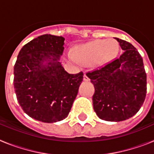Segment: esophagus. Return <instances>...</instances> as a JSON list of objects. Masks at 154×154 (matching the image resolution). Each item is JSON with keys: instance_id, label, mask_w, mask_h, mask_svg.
<instances>
[{"instance_id": "1", "label": "esophagus", "mask_w": 154, "mask_h": 154, "mask_svg": "<svg viewBox=\"0 0 154 154\" xmlns=\"http://www.w3.org/2000/svg\"><path fill=\"white\" fill-rule=\"evenodd\" d=\"M83 79H84V81H85V82H88V81H89V77H87V75H84Z\"/></svg>"}]
</instances>
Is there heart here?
Instances as JSON below:
<instances>
[{
    "label": "heart",
    "instance_id": "1",
    "mask_svg": "<svg viewBox=\"0 0 154 154\" xmlns=\"http://www.w3.org/2000/svg\"><path fill=\"white\" fill-rule=\"evenodd\" d=\"M116 46L112 41L98 40L80 45L75 54L68 53L69 59L75 63H103L113 55Z\"/></svg>",
    "mask_w": 154,
    "mask_h": 154
}]
</instances>
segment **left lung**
<instances>
[{"label":"left lung","mask_w":154,"mask_h":154,"mask_svg":"<svg viewBox=\"0 0 154 154\" xmlns=\"http://www.w3.org/2000/svg\"><path fill=\"white\" fill-rule=\"evenodd\" d=\"M116 40L124 51L119 58L86 72L95 88L94 110L100 119L111 122L133 116L146 94V74L140 54L130 42Z\"/></svg>","instance_id":"8db88e82"}]
</instances>
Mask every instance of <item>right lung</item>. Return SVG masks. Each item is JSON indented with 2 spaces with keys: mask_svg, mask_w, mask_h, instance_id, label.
<instances>
[{
  "mask_svg": "<svg viewBox=\"0 0 154 154\" xmlns=\"http://www.w3.org/2000/svg\"><path fill=\"white\" fill-rule=\"evenodd\" d=\"M62 36L43 35L19 51L14 67L17 102L30 117L43 123L66 118L83 80V72L69 74L58 62L64 51ZM51 61L47 66L43 62Z\"/></svg>",
  "mask_w": 154,
  "mask_h": 154,
  "instance_id": "add662e5",
  "label": "right lung"
}]
</instances>
